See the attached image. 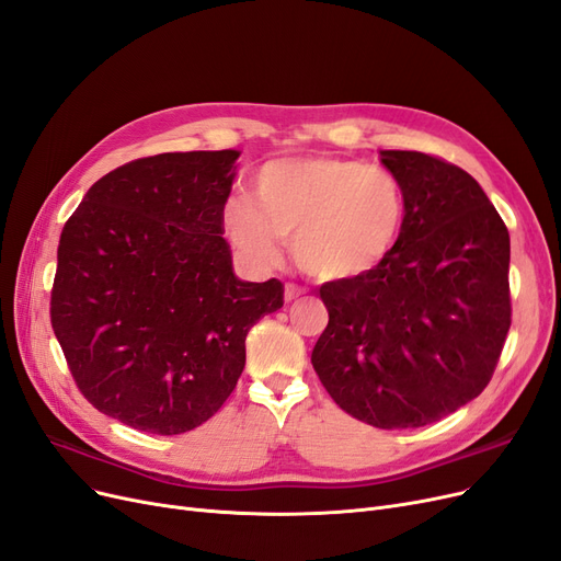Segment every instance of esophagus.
Segmentation results:
<instances>
[{
  "mask_svg": "<svg viewBox=\"0 0 561 561\" xmlns=\"http://www.w3.org/2000/svg\"><path fill=\"white\" fill-rule=\"evenodd\" d=\"M304 295H306L304 287H299V285H295V283H287V285H285V301H297V299L304 297Z\"/></svg>",
  "mask_w": 561,
  "mask_h": 561,
  "instance_id": "esophagus-1",
  "label": "esophagus"
}]
</instances>
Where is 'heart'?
I'll return each mask as SVG.
<instances>
[{"instance_id": "obj_1", "label": "heart", "mask_w": 561, "mask_h": 561, "mask_svg": "<svg viewBox=\"0 0 561 561\" xmlns=\"http://www.w3.org/2000/svg\"><path fill=\"white\" fill-rule=\"evenodd\" d=\"M253 198L234 195L222 209L230 241L249 260L272 264L295 234L297 262L322 280L373 274L408 222V195L391 170L331 153L262 165Z\"/></svg>"}]
</instances>
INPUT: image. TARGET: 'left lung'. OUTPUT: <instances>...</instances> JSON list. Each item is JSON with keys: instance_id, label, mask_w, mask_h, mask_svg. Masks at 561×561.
I'll return each instance as SVG.
<instances>
[{"instance_id": "obj_1", "label": "left lung", "mask_w": 561, "mask_h": 561, "mask_svg": "<svg viewBox=\"0 0 561 561\" xmlns=\"http://www.w3.org/2000/svg\"><path fill=\"white\" fill-rule=\"evenodd\" d=\"M408 195L391 257L320 287L329 324L312 350L320 382L375 428H421L474 400L511 327V241L462 168L421 151H379Z\"/></svg>"}]
</instances>
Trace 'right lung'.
Returning a JSON list of instances; mask_svg holds the SVG:
<instances>
[{
	"instance_id": "right-lung-1",
	"label": "right lung",
	"mask_w": 561,
	"mask_h": 561,
	"mask_svg": "<svg viewBox=\"0 0 561 561\" xmlns=\"http://www.w3.org/2000/svg\"><path fill=\"white\" fill-rule=\"evenodd\" d=\"M239 151L147 156L107 172L66 220L50 322L80 393L130 428L179 435L214 416L245 335L283 283L239 280L222 209Z\"/></svg>"
}]
</instances>
